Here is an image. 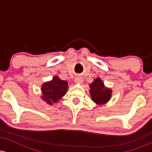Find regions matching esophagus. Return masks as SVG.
<instances>
[{"instance_id": "obj_1", "label": "esophagus", "mask_w": 152, "mask_h": 152, "mask_svg": "<svg viewBox=\"0 0 152 152\" xmlns=\"http://www.w3.org/2000/svg\"><path fill=\"white\" fill-rule=\"evenodd\" d=\"M75 82L76 84H81L83 82V79L81 77H76L75 79Z\"/></svg>"}]
</instances>
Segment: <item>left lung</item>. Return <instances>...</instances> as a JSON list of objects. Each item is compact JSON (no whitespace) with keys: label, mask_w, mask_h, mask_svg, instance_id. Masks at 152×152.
Instances as JSON below:
<instances>
[{"label":"left lung","mask_w":152,"mask_h":152,"mask_svg":"<svg viewBox=\"0 0 152 152\" xmlns=\"http://www.w3.org/2000/svg\"><path fill=\"white\" fill-rule=\"evenodd\" d=\"M89 86L91 99L96 104H105L110 100L112 96V90L104 86L100 78L95 79Z\"/></svg>","instance_id":"obj_1"}]
</instances>
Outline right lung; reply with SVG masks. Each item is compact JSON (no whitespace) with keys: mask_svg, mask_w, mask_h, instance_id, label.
<instances>
[{"mask_svg":"<svg viewBox=\"0 0 152 152\" xmlns=\"http://www.w3.org/2000/svg\"><path fill=\"white\" fill-rule=\"evenodd\" d=\"M68 88L67 81L60 79L58 76H54L51 81L42 85L41 97L49 104L57 103L66 94Z\"/></svg>","mask_w":152,"mask_h":152,"instance_id":"add662e5","label":"right lung"}]
</instances>
